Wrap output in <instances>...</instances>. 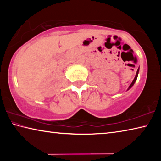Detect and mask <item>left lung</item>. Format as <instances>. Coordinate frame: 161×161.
Segmentation results:
<instances>
[{"mask_svg": "<svg viewBox=\"0 0 161 161\" xmlns=\"http://www.w3.org/2000/svg\"><path fill=\"white\" fill-rule=\"evenodd\" d=\"M138 71H139V68H138V70H137V72H136V77H135V78H134V80H133V81H132V83L130 84V85L129 86V89H130V87H131L133 84H134V83H135V81H136V80H137V77H138Z\"/></svg>", "mask_w": 161, "mask_h": 161, "instance_id": "left-lung-1", "label": "left lung"}]
</instances>
